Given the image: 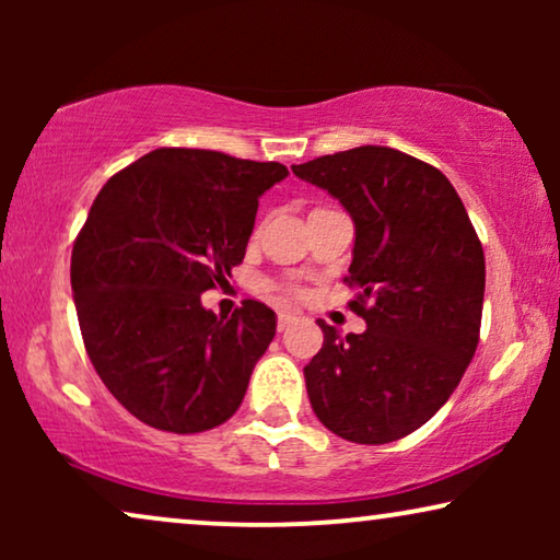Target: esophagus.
<instances>
[{"mask_svg":"<svg viewBox=\"0 0 560 560\" xmlns=\"http://www.w3.org/2000/svg\"><path fill=\"white\" fill-rule=\"evenodd\" d=\"M293 320H295V313H288V311L278 313V331H285V328L293 324Z\"/></svg>","mask_w":560,"mask_h":560,"instance_id":"1","label":"esophagus"}]
</instances>
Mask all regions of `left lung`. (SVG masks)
I'll list each match as a JSON object with an SVG mask.
<instances>
[{
  "label": "left lung",
  "mask_w": 560,
  "mask_h": 560,
  "mask_svg": "<svg viewBox=\"0 0 560 560\" xmlns=\"http://www.w3.org/2000/svg\"><path fill=\"white\" fill-rule=\"evenodd\" d=\"M354 221L343 278L364 334L318 320L324 347L303 366L311 408L351 443H389L448 400L479 343L485 249L439 167L364 144L293 165Z\"/></svg>",
  "instance_id": "left-lung-1"
}]
</instances>
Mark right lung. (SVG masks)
Returning <instances> with one entry per match:
<instances>
[{"mask_svg":"<svg viewBox=\"0 0 560 560\" xmlns=\"http://www.w3.org/2000/svg\"><path fill=\"white\" fill-rule=\"evenodd\" d=\"M285 175L280 163L160 148L98 190L71 255L75 313L96 374L142 423L201 433L242 405L278 318L259 301L219 318L201 293L232 278L259 196Z\"/></svg>","mask_w":560,"mask_h":560,"instance_id":"right-lung-1","label":"right lung"}]
</instances>
